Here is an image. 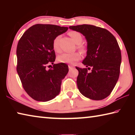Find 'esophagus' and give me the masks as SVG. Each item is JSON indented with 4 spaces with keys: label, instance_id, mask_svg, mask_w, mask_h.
Here are the masks:
<instances>
[{
    "label": "esophagus",
    "instance_id": "obj_1",
    "mask_svg": "<svg viewBox=\"0 0 135 135\" xmlns=\"http://www.w3.org/2000/svg\"><path fill=\"white\" fill-rule=\"evenodd\" d=\"M68 68H69L70 70L73 69V68H74V67H73V66H72V65H68Z\"/></svg>",
    "mask_w": 135,
    "mask_h": 135
}]
</instances>
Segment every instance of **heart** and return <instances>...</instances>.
Here are the masks:
<instances>
[{
  "label": "heart",
  "instance_id": "heart-1",
  "mask_svg": "<svg viewBox=\"0 0 135 135\" xmlns=\"http://www.w3.org/2000/svg\"><path fill=\"white\" fill-rule=\"evenodd\" d=\"M71 38L76 43L77 45V48L80 51L81 53L84 54L87 51V48L85 45L81 44L83 41V37L80 33L76 31H71L68 33ZM60 36H56L54 38L52 42V46L54 51L57 53L61 52L60 47L59 46V39ZM81 58V55L79 52H73V53H65L61 55H59L57 58V60L58 62L61 63H65V64H74L76 61H78Z\"/></svg>",
  "mask_w": 135,
  "mask_h": 135
}]
</instances>
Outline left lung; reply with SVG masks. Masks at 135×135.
<instances>
[{"label": "left lung", "instance_id": "1", "mask_svg": "<svg viewBox=\"0 0 135 135\" xmlns=\"http://www.w3.org/2000/svg\"><path fill=\"white\" fill-rule=\"evenodd\" d=\"M81 33L88 42L87 56L83 63L87 68L79 71L77 88L82 95L93 100H102L110 95L120 75L122 55L115 37L107 30L92 25L70 26Z\"/></svg>", "mask_w": 135, "mask_h": 135}]
</instances>
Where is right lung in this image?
I'll return each mask as SVG.
<instances>
[{
  "instance_id": "obj_1",
  "label": "right lung",
  "mask_w": 135,
  "mask_h": 135,
  "mask_svg": "<svg viewBox=\"0 0 135 135\" xmlns=\"http://www.w3.org/2000/svg\"><path fill=\"white\" fill-rule=\"evenodd\" d=\"M68 28L37 24L26 31L18 43L17 71L24 89L33 99L46 102L60 92L61 81L68 72V65L54 64L49 70L46 67L55 60L54 39Z\"/></svg>"
}]
</instances>
